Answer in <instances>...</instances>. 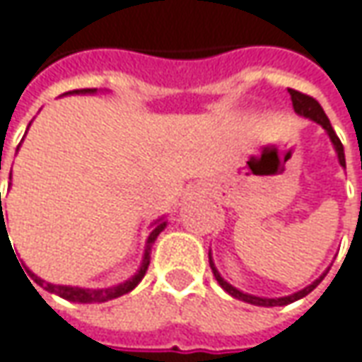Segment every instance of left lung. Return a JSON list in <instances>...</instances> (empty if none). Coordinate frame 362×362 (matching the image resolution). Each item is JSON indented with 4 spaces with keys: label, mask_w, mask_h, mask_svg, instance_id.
I'll list each match as a JSON object with an SVG mask.
<instances>
[{
    "label": "left lung",
    "mask_w": 362,
    "mask_h": 362,
    "mask_svg": "<svg viewBox=\"0 0 362 362\" xmlns=\"http://www.w3.org/2000/svg\"><path fill=\"white\" fill-rule=\"evenodd\" d=\"M288 94H291V102H293V110L299 115V117L309 118V120H313V122H317L326 133H328L329 141H332V145H334V151H336V156H338V161H340V165L342 168H346V160H344V147H342V143H340V139L338 135L334 133V129H332V124H329L328 117H326V112H324V108L320 106V102L317 100H313L311 96H305V94H301V92H297V90H288ZM209 264H211V270H213V274H215V279H217V283L221 285L223 291H227L231 297H235V299H240V301H245V303H252V305H260V308H276V305H288V303H293V301H297V299H303L305 295H309L313 288L317 287L322 281H324V276L328 274V270L320 276V279H315L311 285H308L305 288H301V291H297V293H293V295H285V297H256V295H250V293H244V291H240V288H235L233 285H229L227 281H225L223 276L219 274V270H217V266L213 262V258H211V252H209Z\"/></svg>",
    "instance_id": "1"
}]
</instances>
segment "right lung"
Segmentation results:
<instances>
[{
	"mask_svg": "<svg viewBox=\"0 0 362 362\" xmlns=\"http://www.w3.org/2000/svg\"><path fill=\"white\" fill-rule=\"evenodd\" d=\"M98 90L96 88H86V90H74V92H67V94H88V96H92V94H96ZM1 170V165H0ZM0 242H1V235H6L8 233V229H6V221H4V211H1V194H0ZM165 217H160L158 221H153L151 225V233H149V238H147V242H145V252H143V260H141V266H139V270L129 279V281H124V283H118L115 287H108V288H81V287H71V285H53V283H47V281H42L40 276H36L34 272L30 270H26V272H30V279H34V283L36 285H40V287L45 288V291H49V293H54V295H59V297H63V299H67V301H74V303H104V301H110V299H117L120 295H127V293H131L133 288L137 287L139 283H141V279L145 276V272H147V266H149V260H151V245L156 244V240H158V235H160L161 231L165 229ZM10 240V238H8ZM28 279V276H26ZM30 283V281H28ZM33 285V283H30Z\"/></svg>",
	"mask_w": 362,
	"mask_h": 362,
	"instance_id": "1",
	"label": "right lung"
}]
</instances>
